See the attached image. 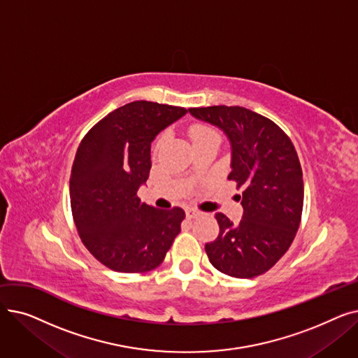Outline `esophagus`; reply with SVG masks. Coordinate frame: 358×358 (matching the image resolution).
I'll use <instances>...</instances> for the list:
<instances>
[{"label": "esophagus", "instance_id": "1", "mask_svg": "<svg viewBox=\"0 0 358 358\" xmlns=\"http://www.w3.org/2000/svg\"><path fill=\"white\" fill-rule=\"evenodd\" d=\"M201 215V212L200 210H196V209H187L185 210V216L189 217V219H194V217H197V216H200Z\"/></svg>", "mask_w": 358, "mask_h": 358}]
</instances>
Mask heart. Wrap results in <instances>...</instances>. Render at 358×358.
<instances>
[{
	"label": "heart",
	"mask_w": 358,
	"mask_h": 358,
	"mask_svg": "<svg viewBox=\"0 0 358 358\" xmlns=\"http://www.w3.org/2000/svg\"><path fill=\"white\" fill-rule=\"evenodd\" d=\"M189 135H190V139L194 143H199L201 141H206V139H213V138H219L217 131L208 126V124H193L189 130Z\"/></svg>",
	"instance_id": "obj_1"
}]
</instances>
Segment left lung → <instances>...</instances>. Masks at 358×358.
Listing matches in <instances>:
<instances>
[{
  "label": "left lung",
  "mask_w": 358,
  "mask_h": 358,
  "mask_svg": "<svg viewBox=\"0 0 358 358\" xmlns=\"http://www.w3.org/2000/svg\"><path fill=\"white\" fill-rule=\"evenodd\" d=\"M199 120L217 126L232 149L228 180L243 189V215L234 224L216 213L219 235L206 243L212 266L236 278L268 271L286 254L303 209V174L290 138L270 119L239 106L189 108Z\"/></svg>",
  "instance_id": "obj_1"
}]
</instances>
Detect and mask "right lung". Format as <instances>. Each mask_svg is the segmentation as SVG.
I'll list each match as a JSON object with an SVG mask.
<instances>
[{
    "mask_svg": "<svg viewBox=\"0 0 358 358\" xmlns=\"http://www.w3.org/2000/svg\"><path fill=\"white\" fill-rule=\"evenodd\" d=\"M187 113L184 107L134 101L101 119L75 155L69 197L85 248L119 273L157 268L181 231L180 208L155 209L138 190L149 177L150 143Z\"/></svg>",
    "mask_w": 358,
    "mask_h": 358,
    "instance_id": "add662e5",
    "label": "right lung"
}]
</instances>
